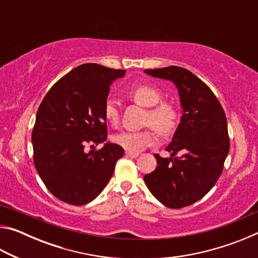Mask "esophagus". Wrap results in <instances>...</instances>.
Wrapping results in <instances>:
<instances>
[{"label":"esophagus","instance_id":"obj_1","mask_svg":"<svg viewBox=\"0 0 258 258\" xmlns=\"http://www.w3.org/2000/svg\"><path fill=\"white\" fill-rule=\"evenodd\" d=\"M125 155H126V157H130V158H137V157L139 156L138 152H131V151H126Z\"/></svg>","mask_w":258,"mask_h":258}]
</instances>
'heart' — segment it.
Returning <instances> with one entry per match:
<instances>
[{
    "mask_svg": "<svg viewBox=\"0 0 258 258\" xmlns=\"http://www.w3.org/2000/svg\"><path fill=\"white\" fill-rule=\"evenodd\" d=\"M130 97L143 107L150 108L147 115V121L164 134L171 133L177 124V111L171 103H158L163 99V94L152 85H139L133 87ZM103 116L109 124L117 125L119 121L118 104L112 99H108L103 106ZM117 145L131 152H139L147 147L155 145L157 135L154 130L125 131L113 137Z\"/></svg>",
    "mask_w": 258,
    "mask_h": 258,
    "instance_id": "1",
    "label": "heart"
}]
</instances>
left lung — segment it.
Masks as SVG:
<instances>
[{"label": "left lung", "mask_w": 258, "mask_h": 258, "mask_svg": "<svg viewBox=\"0 0 258 258\" xmlns=\"http://www.w3.org/2000/svg\"><path fill=\"white\" fill-rule=\"evenodd\" d=\"M145 73L174 83L182 117L166 148L171 157L155 155L158 166L143 178L154 197L165 206H189L208 194L223 171L230 149L225 112L212 90L187 69L169 66L146 69Z\"/></svg>", "instance_id": "8db88e82"}]
</instances>
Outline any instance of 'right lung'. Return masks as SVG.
I'll use <instances>...</instances> for the list:
<instances>
[{"label":"right lung","mask_w":258,"mask_h":258,"mask_svg":"<svg viewBox=\"0 0 258 258\" xmlns=\"http://www.w3.org/2000/svg\"><path fill=\"white\" fill-rule=\"evenodd\" d=\"M125 75L121 69L84 63L51 87L36 113L32 133L34 164L52 195L75 206L101 194L124 149L106 142L103 106L112 82ZM104 143L100 151L86 153L85 146Z\"/></svg>","instance_id":"1"}]
</instances>
